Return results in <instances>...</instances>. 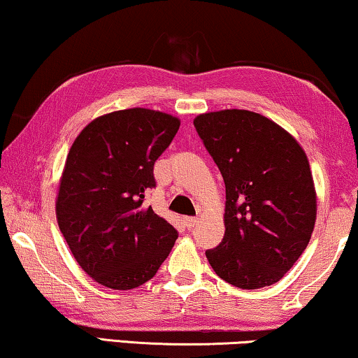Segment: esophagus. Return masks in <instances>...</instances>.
Returning <instances> with one entry per match:
<instances>
[{
    "instance_id": "obj_1",
    "label": "esophagus",
    "mask_w": 358,
    "mask_h": 358,
    "mask_svg": "<svg viewBox=\"0 0 358 358\" xmlns=\"http://www.w3.org/2000/svg\"><path fill=\"white\" fill-rule=\"evenodd\" d=\"M197 223H199V218H195V217H187V218H184V224H185V227H187L189 229H190V228H194L195 224H197Z\"/></svg>"
}]
</instances>
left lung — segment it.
Here are the masks:
<instances>
[{
    "mask_svg": "<svg viewBox=\"0 0 358 358\" xmlns=\"http://www.w3.org/2000/svg\"><path fill=\"white\" fill-rule=\"evenodd\" d=\"M194 125L227 189L223 241L205 256L234 287L272 285L298 261L315 229L316 189L305 150L251 110L207 112Z\"/></svg>",
    "mask_w": 358,
    "mask_h": 358,
    "instance_id": "obj_1",
    "label": "left lung"
}]
</instances>
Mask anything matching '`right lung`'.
I'll list each match as a JSON object with an SVG mask.
<instances>
[{"instance_id": "right-lung-1", "label": "right lung", "mask_w": 358, "mask_h": 358, "mask_svg": "<svg viewBox=\"0 0 358 358\" xmlns=\"http://www.w3.org/2000/svg\"><path fill=\"white\" fill-rule=\"evenodd\" d=\"M180 120L134 107L96 117L68 151L55 213L73 257L92 280L131 290L158 272L178 231L143 203L153 166Z\"/></svg>"}]
</instances>
